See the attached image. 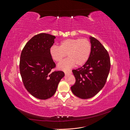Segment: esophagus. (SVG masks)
<instances>
[{
	"mask_svg": "<svg viewBox=\"0 0 130 130\" xmlns=\"http://www.w3.org/2000/svg\"><path fill=\"white\" fill-rule=\"evenodd\" d=\"M65 74H72V71H64Z\"/></svg>",
	"mask_w": 130,
	"mask_h": 130,
	"instance_id": "34e87169",
	"label": "esophagus"
}]
</instances>
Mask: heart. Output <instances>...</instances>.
<instances>
[{
  "mask_svg": "<svg viewBox=\"0 0 130 130\" xmlns=\"http://www.w3.org/2000/svg\"><path fill=\"white\" fill-rule=\"evenodd\" d=\"M90 42L86 38H68L60 43V46L53 45L49 49L51 57L56 62L61 61L67 56L69 57L58 64V68L68 70L75 64L80 66L87 62L91 53Z\"/></svg>",
  "mask_w": 130,
  "mask_h": 130,
  "instance_id": "b5f03b06",
  "label": "heart"
}]
</instances>
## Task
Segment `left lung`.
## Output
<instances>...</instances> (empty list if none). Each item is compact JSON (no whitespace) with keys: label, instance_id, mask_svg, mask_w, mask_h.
<instances>
[{"label":"left lung","instance_id":"8db88e82","mask_svg":"<svg viewBox=\"0 0 130 130\" xmlns=\"http://www.w3.org/2000/svg\"><path fill=\"white\" fill-rule=\"evenodd\" d=\"M92 49L88 61L81 68L73 70L76 79L71 90L82 99L92 98L104 87L111 63L107 51L96 38L89 37Z\"/></svg>","mask_w":130,"mask_h":130}]
</instances>
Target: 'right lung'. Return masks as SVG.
<instances>
[{"label":"right lung","mask_w":130,"mask_h":130,"mask_svg":"<svg viewBox=\"0 0 130 130\" xmlns=\"http://www.w3.org/2000/svg\"><path fill=\"white\" fill-rule=\"evenodd\" d=\"M55 38L45 33L35 35L27 42L21 53L19 69L23 84L27 91L39 99L53 96L64 76L62 71L51 72L56 64L49 49Z\"/></svg>","instance_id":"right-lung-1"}]
</instances>
